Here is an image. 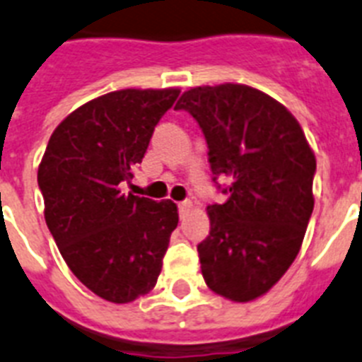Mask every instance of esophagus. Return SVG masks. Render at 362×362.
<instances>
[{"mask_svg": "<svg viewBox=\"0 0 362 362\" xmlns=\"http://www.w3.org/2000/svg\"><path fill=\"white\" fill-rule=\"evenodd\" d=\"M177 206H179V214L185 216L190 209H192V202H190V199H185V202L177 203Z\"/></svg>", "mask_w": 362, "mask_h": 362, "instance_id": "esophagus-1", "label": "esophagus"}]
</instances>
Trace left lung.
I'll return each mask as SVG.
<instances>
[{
    "label": "left lung",
    "instance_id": "8db88e82",
    "mask_svg": "<svg viewBox=\"0 0 362 362\" xmlns=\"http://www.w3.org/2000/svg\"><path fill=\"white\" fill-rule=\"evenodd\" d=\"M205 135L209 163L227 179V202L209 205L211 233L197 245L206 286L234 302L265 295L295 262L313 212L317 170L298 120L278 100L243 84L185 91Z\"/></svg>",
    "mask_w": 362,
    "mask_h": 362
}]
</instances>
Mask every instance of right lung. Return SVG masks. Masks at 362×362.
I'll list each match as a JSON object with an SVG mask.
<instances>
[{
	"label": "right lung",
	"mask_w": 362,
	"mask_h": 362,
	"mask_svg": "<svg viewBox=\"0 0 362 362\" xmlns=\"http://www.w3.org/2000/svg\"><path fill=\"white\" fill-rule=\"evenodd\" d=\"M179 89H120L86 102L52 132L38 168L45 223L95 295L128 304L153 289L177 227L174 202L124 194Z\"/></svg>",
	"instance_id": "1"
}]
</instances>
